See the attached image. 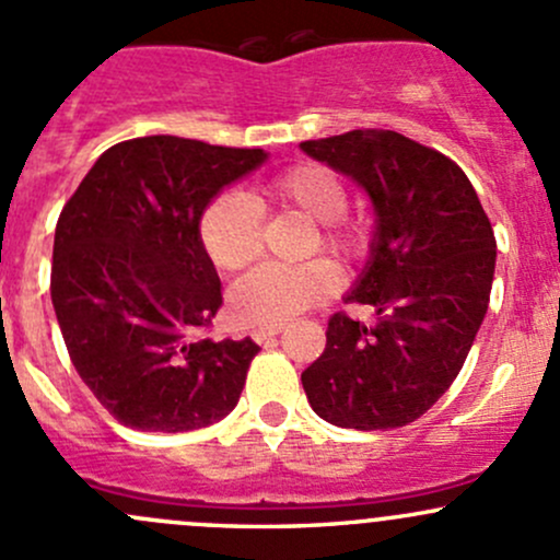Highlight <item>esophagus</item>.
Listing matches in <instances>:
<instances>
[{
	"label": "esophagus",
	"instance_id": "esophagus-1",
	"mask_svg": "<svg viewBox=\"0 0 560 560\" xmlns=\"http://www.w3.org/2000/svg\"><path fill=\"white\" fill-rule=\"evenodd\" d=\"M281 329H284L281 325H273V327H255V329H252V338H255L257 343H265V340H268V338H273V335H279Z\"/></svg>",
	"mask_w": 560,
	"mask_h": 560
}]
</instances>
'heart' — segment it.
Instances as JSON below:
<instances>
[{
  "label": "heart",
  "mask_w": 560,
  "mask_h": 560,
  "mask_svg": "<svg viewBox=\"0 0 560 560\" xmlns=\"http://www.w3.org/2000/svg\"><path fill=\"white\" fill-rule=\"evenodd\" d=\"M260 201L290 206L322 225L319 246L332 257H351L359 249V235L351 228L338 225L349 206V192L343 182L319 163H300L276 176L265 185ZM198 233L206 255L217 268L225 273L244 270L260 255V206L244 192H222L203 209ZM335 287L338 276L327 262H305L298 268L262 265L235 281L228 303L241 325L273 327L284 325L311 305L325 303Z\"/></svg>",
  "instance_id": "heart-1"
}]
</instances>
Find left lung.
Listing matches in <instances>:
<instances>
[{
    "label": "left lung",
    "mask_w": 560,
    "mask_h": 560,
    "mask_svg": "<svg viewBox=\"0 0 560 560\" xmlns=\"http://www.w3.org/2000/svg\"><path fill=\"white\" fill-rule=\"evenodd\" d=\"M300 150L354 179L375 214L368 262L346 295L375 322L329 319L325 354L300 375L305 397L335 427H405L448 392L486 319L491 222L456 163L397 131L359 128Z\"/></svg>",
    "instance_id": "obj_1"
}]
</instances>
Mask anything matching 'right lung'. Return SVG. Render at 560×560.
Instances as JSON below:
<instances>
[{"mask_svg": "<svg viewBox=\"0 0 560 560\" xmlns=\"http://www.w3.org/2000/svg\"><path fill=\"white\" fill-rule=\"evenodd\" d=\"M268 161L182 137L109 147L52 241L50 298L74 370L122 427L190 432L238 405L255 340L203 338L222 305L203 209Z\"/></svg>", "mask_w": 560, "mask_h": 560, "instance_id": "obj_1", "label": "right lung"}]
</instances>
